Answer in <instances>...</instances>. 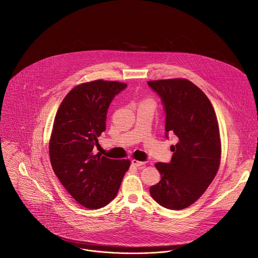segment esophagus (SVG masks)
Returning a JSON list of instances; mask_svg holds the SVG:
<instances>
[{"label": "esophagus", "instance_id": "34e87169", "mask_svg": "<svg viewBox=\"0 0 258 258\" xmlns=\"http://www.w3.org/2000/svg\"><path fill=\"white\" fill-rule=\"evenodd\" d=\"M145 164H146V162H141V161H138L135 159L132 160V165L136 166V167H141V166H144Z\"/></svg>", "mask_w": 258, "mask_h": 258}]
</instances>
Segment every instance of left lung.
<instances>
[{
    "label": "left lung",
    "instance_id": "8db88e82",
    "mask_svg": "<svg viewBox=\"0 0 258 258\" xmlns=\"http://www.w3.org/2000/svg\"><path fill=\"white\" fill-rule=\"evenodd\" d=\"M148 84L164 104L166 137H178V143L171 146V163H156L162 178L150 187V194L166 209L183 210L201 198L219 171V122L210 99L191 81L172 78Z\"/></svg>",
    "mask_w": 258,
    "mask_h": 258
}]
</instances>
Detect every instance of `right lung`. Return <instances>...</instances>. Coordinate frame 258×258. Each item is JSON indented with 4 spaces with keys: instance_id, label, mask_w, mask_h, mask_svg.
I'll list each match as a JSON object with an SVG mask.
<instances>
[{
    "instance_id": "obj_1",
    "label": "right lung",
    "mask_w": 258,
    "mask_h": 258,
    "mask_svg": "<svg viewBox=\"0 0 258 258\" xmlns=\"http://www.w3.org/2000/svg\"><path fill=\"white\" fill-rule=\"evenodd\" d=\"M127 84L97 79L76 85L56 112L49 139V159L57 179L86 209H99L116 197L130 160L95 154L97 137L106 129V114Z\"/></svg>"
}]
</instances>
